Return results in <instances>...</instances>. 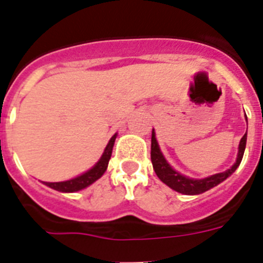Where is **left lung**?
I'll use <instances>...</instances> for the list:
<instances>
[{
  "label": "left lung",
  "instance_id": "8db88e82",
  "mask_svg": "<svg viewBox=\"0 0 263 263\" xmlns=\"http://www.w3.org/2000/svg\"><path fill=\"white\" fill-rule=\"evenodd\" d=\"M246 147V134L241 138L240 146H238V155H237L236 163L232 166V168L227 170L224 173L215 174L212 176H208L205 179H190L185 178V176L180 175L179 173H176L175 170L171 168L168 163L166 162V159L163 158L162 153L159 150V146H158L157 139H155V133L154 129H153L152 133V162L153 167H154V171L157 174L158 178L164 183V184L168 185L170 188L175 190L176 192H180V194L184 195H199L203 194V192L208 191L215 185L220 184L221 182H224L228 176H231L232 174L236 171V168L240 166L241 160H242L243 152H245Z\"/></svg>",
  "mask_w": 263,
  "mask_h": 263
}]
</instances>
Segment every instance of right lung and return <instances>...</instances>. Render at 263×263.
<instances>
[{
  "label": "right lung",
  "instance_id": "right-lung-1",
  "mask_svg": "<svg viewBox=\"0 0 263 263\" xmlns=\"http://www.w3.org/2000/svg\"><path fill=\"white\" fill-rule=\"evenodd\" d=\"M116 137H117V134H115V136L111 137L109 143L106 145L105 150H104V154L103 157H101V159H100L96 163V166L92 167L89 171H87V173L83 174V175L78 176V178L67 180V182H58V183L45 182V184L60 192H76L83 190V188L88 187V185H90L93 182H96L97 179L101 178L103 174L106 171L109 159H110L111 157V150H113V145H115Z\"/></svg>",
  "mask_w": 263,
  "mask_h": 263
}]
</instances>
